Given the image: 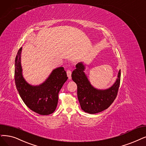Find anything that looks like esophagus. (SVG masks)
<instances>
[{
	"mask_svg": "<svg viewBox=\"0 0 146 146\" xmlns=\"http://www.w3.org/2000/svg\"><path fill=\"white\" fill-rule=\"evenodd\" d=\"M66 74H67V75H68L69 79H71V74H72L71 70H69V69L67 70V71H66Z\"/></svg>",
	"mask_w": 146,
	"mask_h": 146,
	"instance_id": "obj_1",
	"label": "esophagus"
}]
</instances>
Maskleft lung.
I'll use <instances>...</instances> for the list:
<instances>
[{"mask_svg":"<svg viewBox=\"0 0 146 146\" xmlns=\"http://www.w3.org/2000/svg\"><path fill=\"white\" fill-rule=\"evenodd\" d=\"M82 63L76 65L72 78L77 85V96L81 109L89 114H95L107 109L117 97L120 83V70L115 83L107 90H98L90 83L84 72Z\"/></svg>","mask_w":146,"mask_h":146,"instance_id":"8db88e82","label":"left lung"}]
</instances>
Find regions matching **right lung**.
Returning a JSON list of instances; mask_svg holds the SVG:
<instances>
[{"mask_svg": "<svg viewBox=\"0 0 146 146\" xmlns=\"http://www.w3.org/2000/svg\"><path fill=\"white\" fill-rule=\"evenodd\" d=\"M21 47L15 57L14 78L17 89L22 100L33 111L40 115L53 113L56 107L59 93L68 79L64 68L54 69L42 84L33 86L29 84L22 75L20 62Z\"/></svg>", "mask_w": 146, "mask_h": 146, "instance_id": "right-lung-1", "label": "right lung"}]
</instances>
